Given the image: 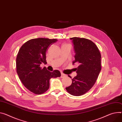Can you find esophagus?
Instances as JSON below:
<instances>
[{"instance_id": "1", "label": "esophagus", "mask_w": 122, "mask_h": 122, "mask_svg": "<svg viewBox=\"0 0 122 122\" xmlns=\"http://www.w3.org/2000/svg\"><path fill=\"white\" fill-rule=\"evenodd\" d=\"M65 76H66V74H64V73H61V78H63V77H65Z\"/></svg>"}]
</instances>
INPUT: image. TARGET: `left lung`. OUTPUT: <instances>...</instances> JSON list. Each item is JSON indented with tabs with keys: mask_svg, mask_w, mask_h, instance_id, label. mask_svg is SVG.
Segmentation results:
<instances>
[{
	"mask_svg": "<svg viewBox=\"0 0 122 122\" xmlns=\"http://www.w3.org/2000/svg\"><path fill=\"white\" fill-rule=\"evenodd\" d=\"M75 60L72 64L78 63L76 68L77 75L71 79L72 83L66 90L71 95L81 96L93 86L101 70V55L95 44L84 38L72 37ZM69 77L71 78L70 75Z\"/></svg>",
	"mask_w": 122,
	"mask_h": 122,
	"instance_id": "8db88e82",
	"label": "left lung"
}]
</instances>
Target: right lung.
Segmentation results:
<instances>
[{"label": "right lung", "mask_w": 122, "mask_h": 122, "mask_svg": "<svg viewBox=\"0 0 122 122\" xmlns=\"http://www.w3.org/2000/svg\"><path fill=\"white\" fill-rule=\"evenodd\" d=\"M57 41L44 38L32 39L25 43L18 52L16 59L17 74L24 86L32 93L41 94L45 92L50 87V79L61 76L58 70L51 72L46 67H40L42 63H47L46 51Z\"/></svg>", "instance_id": "obj_1"}]
</instances>
